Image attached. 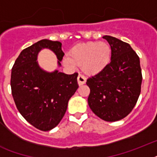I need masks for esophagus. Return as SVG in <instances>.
Here are the masks:
<instances>
[{
	"instance_id": "1",
	"label": "esophagus",
	"mask_w": 157,
	"mask_h": 157,
	"mask_svg": "<svg viewBox=\"0 0 157 157\" xmlns=\"http://www.w3.org/2000/svg\"><path fill=\"white\" fill-rule=\"evenodd\" d=\"M77 81H78L79 86H82L86 82V76H84L81 74H79L78 77H77Z\"/></svg>"
}]
</instances>
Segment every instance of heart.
<instances>
[{"instance_id":"obj_1","label":"heart","mask_w":157,"mask_h":157,"mask_svg":"<svg viewBox=\"0 0 157 157\" xmlns=\"http://www.w3.org/2000/svg\"><path fill=\"white\" fill-rule=\"evenodd\" d=\"M112 56L109 44L104 41H90L76 45L70 50L67 63L81 66L87 75H96L108 65Z\"/></svg>"}]
</instances>
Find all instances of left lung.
<instances>
[{"instance_id": "8db88e82", "label": "left lung", "mask_w": 157, "mask_h": 157, "mask_svg": "<svg viewBox=\"0 0 157 157\" xmlns=\"http://www.w3.org/2000/svg\"><path fill=\"white\" fill-rule=\"evenodd\" d=\"M112 49L111 62L103 71L88 78V104L103 121H117L130 113L141 92V67L131 46L111 36H104Z\"/></svg>"}]
</instances>
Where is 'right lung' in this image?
Segmentation results:
<instances>
[{
  "label": "right lung",
  "instance_id": "right-lung-1",
  "mask_svg": "<svg viewBox=\"0 0 157 157\" xmlns=\"http://www.w3.org/2000/svg\"><path fill=\"white\" fill-rule=\"evenodd\" d=\"M42 49L52 50L61 66L62 43L39 40L18 55L11 71L10 86L16 107L24 119L36 129L49 131L61 121L69 99L78 89V74L67 75L58 70L48 72L40 68L37 55Z\"/></svg>",
  "mask_w": 157,
  "mask_h": 157
}]
</instances>
